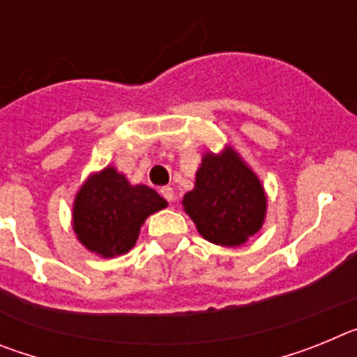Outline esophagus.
Instances as JSON below:
<instances>
[{
    "label": "esophagus",
    "instance_id": "esophagus-1",
    "mask_svg": "<svg viewBox=\"0 0 357 357\" xmlns=\"http://www.w3.org/2000/svg\"><path fill=\"white\" fill-rule=\"evenodd\" d=\"M159 193H160V197L164 198V200L168 202V204H172L173 197H175V193H173V189L168 188V185H166V188H160Z\"/></svg>",
    "mask_w": 357,
    "mask_h": 357
}]
</instances>
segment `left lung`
I'll list each match as a JSON object with an SVG mask.
<instances>
[{
  "label": "left lung",
  "mask_w": 357,
  "mask_h": 357,
  "mask_svg": "<svg viewBox=\"0 0 357 357\" xmlns=\"http://www.w3.org/2000/svg\"><path fill=\"white\" fill-rule=\"evenodd\" d=\"M182 204L198 232L222 247L243 245L261 229L266 211L259 178L230 148L204 157L195 189Z\"/></svg>",
  "instance_id": "8db88e82"
}]
</instances>
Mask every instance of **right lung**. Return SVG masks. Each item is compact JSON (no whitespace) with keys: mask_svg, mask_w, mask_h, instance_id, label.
I'll return each mask as SVG.
<instances>
[{"mask_svg":"<svg viewBox=\"0 0 357 357\" xmlns=\"http://www.w3.org/2000/svg\"><path fill=\"white\" fill-rule=\"evenodd\" d=\"M166 206L153 189L130 185L114 168H105L78 191L73 227L85 248L114 257L130 250L146 216Z\"/></svg>","mask_w":357,"mask_h":357,"instance_id":"obj_1","label":"right lung"}]
</instances>
